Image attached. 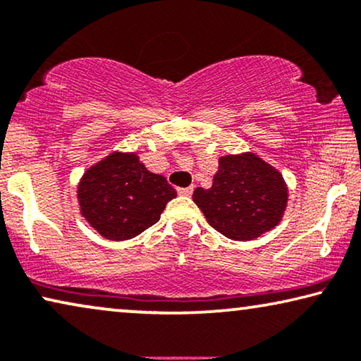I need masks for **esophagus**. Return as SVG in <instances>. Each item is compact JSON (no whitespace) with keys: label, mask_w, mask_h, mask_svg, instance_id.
<instances>
[{"label":"esophagus","mask_w":361,"mask_h":361,"mask_svg":"<svg viewBox=\"0 0 361 361\" xmlns=\"http://www.w3.org/2000/svg\"><path fill=\"white\" fill-rule=\"evenodd\" d=\"M178 195L181 196H191L192 195V186H188V188H178Z\"/></svg>","instance_id":"1"}]
</instances>
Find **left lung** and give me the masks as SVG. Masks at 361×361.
I'll return each mask as SVG.
<instances>
[{
  "label": "left lung",
  "mask_w": 361,
  "mask_h": 361,
  "mask_svg": "<svg viewBox=\"0 0 361 361\" xmlns=\"http://www.w3.org/2000/svg\"><path fill=\"white\" fill-rule=\"evenodd\" d=\"M192 201L222 235L253 240L281 221L288 188L281 173L257 155H226L212 186L196 188Z\"/></svg>",
  "instance_id": "left-lung-1"
}]
</instances>
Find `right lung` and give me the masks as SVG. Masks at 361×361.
I'll use <instances>...</instances> for the list:
<instances>
[{"instance_id": "right-lung-1", "label": "right lung", "mask_w": 361, "mask_h": 361, "mask_svg": "<svg viewBox=\"0 0 361 361\" xmlns=\"http://www.w3.org/2000/svg\"><path fill=\"white\" fill-rule=\"evenodd\" d=\"M176 191L134 154H113L86 171L78 186L81 214L109 240H128L160 219Z\"/></svg>"}]
</instances>
